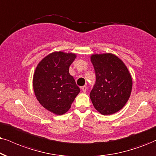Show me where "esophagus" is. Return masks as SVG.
I'll return each instance as SVG.
<instances>
[{
	"label": "esophagus",
	"mask_w": 156,
	"mask_h": 156,
	"mask_svg": "<svg viewBox=\"0 0 156 156\" xmlns=\"http://www.w3.org/2000/svg\"><path fill=\"white\" fill-rule=\"evenodd\" d=\"M81 89H82V90H83V92H86V90H87V86H82Z\"/></svg>",
	"instance_id": "obj_1"
}]
</instances>
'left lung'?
<instances>
[{
	"label": "left lung",
	"mask_w": 156,
	"mask_h": 156,
	"mask_svg": "<svg viewBox=\"0 0 156 156\" xmlns=\"http://www.w3.org/2000/svg\"><path fill=\"white\" fill-rule=\"evenodd\" d=\"M90 60L96 73V83L90 93L93 105L104 115L116 113L130 96L131 75L125 63L111 53L93 55Z\"/></svg>",
	"instance_id": "1"
}]
</instances>
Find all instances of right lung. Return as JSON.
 I'll return each instance as SVG.
<instances>
[{
  "label": "right lung",
  "instance_id": "1",
  "mask_svg": "<svg viewBox=\"0 0 156 156\" xmlns=\"http://www.w3.org/2000/svg\"><path fill=\"white\" fill-rule=\"evenodd\" d=\"M76 58L73 53L52 52L42 59L35 70V96L43 107L58 115L70 109L80 92L73 77L69 73V67Z\"/></svg>",
  "mask_w": 156,
  "mask_h": 156
}]
</instances>
